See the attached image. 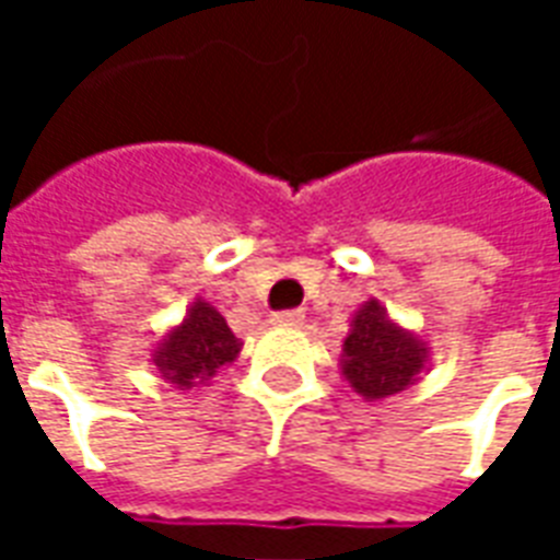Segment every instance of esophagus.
<instances>
[{
  "label": "esophagus",
  "instance_id": "obj_1",
  "mask_svg": "<svg viewBox=\"0 0 560 560\" xmlns=\"http://www.w3.org/2000/svg\"><path fill=\"white\" fill-rule=\"evenodd\" d=\"M305 315L303 312H279V315H272V324H279V327H303Z\"/></svg>",
  "mask_w": 560,
  "mask_h": 560
}]
</instances>
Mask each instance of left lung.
Segmentation results:
<instances>
[{
  "instance_id": "1",
  "label": "left lung",
  "mask_w": 560,
  "mask_h": 560,
  "mask_svg": "<svg viewBox=\"0 0 560 560\" xmlns=\"http://www.w3.org/2000/svg\"><path fill=\"white\" fill-rule=\"evenodd\" d=\"M429 345L396 324L387 308L369 300L351 317V329L341 341V377L365 401H384L413 387L429 365Z\"/></svg>"
}]
</instances>
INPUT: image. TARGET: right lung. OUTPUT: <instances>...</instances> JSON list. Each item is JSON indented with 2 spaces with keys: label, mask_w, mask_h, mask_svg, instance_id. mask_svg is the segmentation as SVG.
<instances>
[{
  "label": "right lung",
  "mask_w": 560,
  "mask_h": 560,
  "mask_svg": "<svg viewBox=\"0 0 560 560\" xmlns=\"http://www.w3.org/2000/svg\"><path fill=\"white\" fill-rule=\"evenodd\" d=\"M240 351L243 341L233 336L219 308L207 300H195L185 308L183 320L155 341L149 363L173 387H209L221 365L233 363Z\"/></svg>",
  "instance_id": "obj_1"
}]
</instances>
